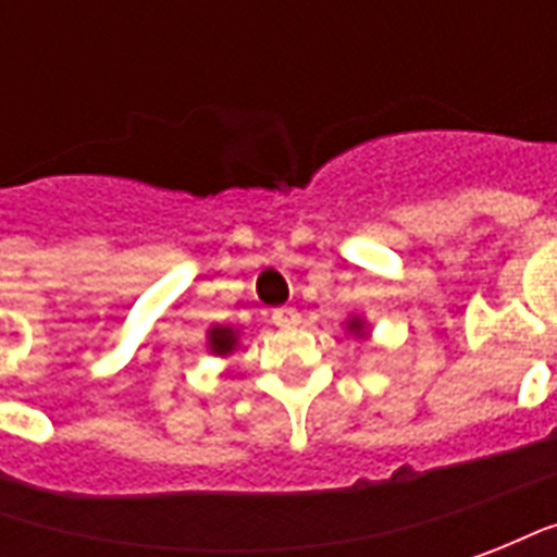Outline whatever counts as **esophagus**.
I'll return each instance as SVG.
<instances>
[{"label": "esophagus", "instance_id": "obj_1", "mask_svg": "<svg viewBox=\"0 0 557 557\" xmlns=\"http://www.w3.org/2000/svg\"><path fill=\"white\" fill-rule=\"evenodd\" d=\"M274 325L283 327V331H289V327H295L298 322H301V313L298 310H292V307H280V310H274Z\"/></svg>", "mask_w": 557, "mask_h": 557}]
</instances>
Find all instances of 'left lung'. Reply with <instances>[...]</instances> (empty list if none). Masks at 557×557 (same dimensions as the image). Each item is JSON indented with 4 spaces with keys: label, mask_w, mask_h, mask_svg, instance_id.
<instances>
[{
    "label": "left lung",
    "mask_w": 557,
    "mask_h": 557,
    "mask_svg": "<svg viewBox=\"0 0 557 557\" xmlns=\"http://www.w3.org/2000/svg\"><path fill=\"white\" fill-rule=\"evenodd\" d=\"M346 334H351V337H361V339L370 337V325H367V319H361V315H351L349 322H346Z\"/></svg>",
    "instance_id": "left-lung-1"
}]
</instances>
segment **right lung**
<instances>
[{"label":"right lung","mask_w":557,"mask_h":557,"mask_svg":"<svg viewBox=\"0 0 557 557\" xmlns=\"http://www.w3.org/2000/svg\"><path fill=\"white\" fill-rule=\"evenodd\" d=\"M238 339H242V334L230 325H211L206 331L208 351H211L214 358H230L232 351L238 349Z\"/></svg>","instance_id":"1"}]
</instances>
